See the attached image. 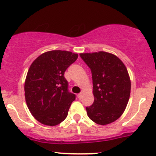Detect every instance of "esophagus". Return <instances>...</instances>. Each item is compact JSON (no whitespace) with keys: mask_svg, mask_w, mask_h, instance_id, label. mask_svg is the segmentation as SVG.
<instances>
[{"mask_svg":"<svg viewBox=\"0 0 156 156\" xmlns=\"http://www.w3.org/2000/svg\"><path fill=\"white\" fill-rule=\"evenodd\" d=\"M81 96H82V94H81V93H79L78 95V99H81Z\"/></svg>","mask_w":156,"mask_h":156,"instance_id":"obj_1","label":"esophagus"}]
</instances>
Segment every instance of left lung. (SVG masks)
Here are the masks:
<instances>
[{
  "instance_id": "obj_1",
  "label": "left lung",
  "mask_w": 156,
  "mask_h": 156,
  "mask_svg": "<svg viewBox=\"0 0 156 156\" xmlns=\"http://www.w3.org/2000/svg\"><path fill=\"white\" fill-rule=\"evenodd\" d=\"M91 69L94 102L87 106L88 117L106 125L123 114L130 94V80L125 65L116 56L107 52L80 54Z\"/></svg>"
}]
</instances>
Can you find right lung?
I'll return each instance as SVG.
<instances>
[{"label": "right lung", "instance_id": "right-lung-1", "mask_svg": "<svg viewBox=\"0 0 156 156\" xmlns=\"http://www.w3.org/2000/svg\"><path fill=\"white\" fill-rule=\"evenodd\" d=\"M78 56L65 50H51L31 64L25 82V97L29 111L43 124L57 125L68 116L76 96L68 91L64 75Z\"/></svg>", "mask_w": 156, "mask_h": 156}]
</instances>
